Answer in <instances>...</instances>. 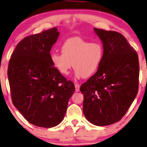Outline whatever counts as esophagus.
Instances as JSON below:
<instances>
[{"label":"esophagus","instance_id":"1","mask_svg":"<svg viewBox=\"0 0 147 147\" xmlns=\"http://www.w3.org/2000/svg\"><path fill=\"white\" fill-rule=\"evenodd\" d=\"M80 85L78 84H75V88H76V92H79V91H80Z\"/></svg>","mask_w":147,"mask_h":147}]
</instances>
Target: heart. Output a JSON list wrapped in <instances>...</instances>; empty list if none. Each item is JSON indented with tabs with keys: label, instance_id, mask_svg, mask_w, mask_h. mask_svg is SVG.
Instances as JSON below:
<instances>
[{
	"label": "heart",
	"instance_id": "heart-1",
	"mask_svg": "<svg viewBox=\"0 0 147 147\" xmlns=\"http://www.w3.org/2000/svg\"><path fill=\"white\" fill-rule=\"evenodd\" d=\"M61 54L50 55L52 65L62 75L66 76L73 65L75 78H89L96 73L103 58V46L79 37L67 39L61 46Z\"/></svg>",
	"mask_w": 147,
	"mask_h": 147
}]
</instances>
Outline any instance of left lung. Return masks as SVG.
<instances>
[{
  "label": "left lung",
  "mask_w": 147,
  "mask_h": 147,
  "mask_svg": "<svg viewBox=\"0 0 147 147\" xmlns=\"http://www.w3.org/2000/svg\"><path fill=\"white\" fill-rule=\"evenodd\" d=\"M93 30L103 44V58L96 73L82 85L80 91L86 118L103 127L121 120L137 96L139 58L120 33Z\"/></svg>",
  "instance_id": "obj_1"
}]
</instances>
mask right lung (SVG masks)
I'll return each mask as SVG.
<instances>
[{
    "label": "right lung",
    "mask_w": 147,
    "mask_h": 147,
    "mask_svg": "<svg viewBox=\"0 0 147 147\" xmlns=\"http://www.w3.org/2000/svg\"><path fill=\"white\" fill-rule=\"evenodd\" d=\"M56 27L24 38L16 46L8 68L12 101L23 117L37 127L51 128L64 118L75 91L50 60L58 40Z\"/></svg>",
    "instance_id": "right-lung-1"
}]
</instances>
